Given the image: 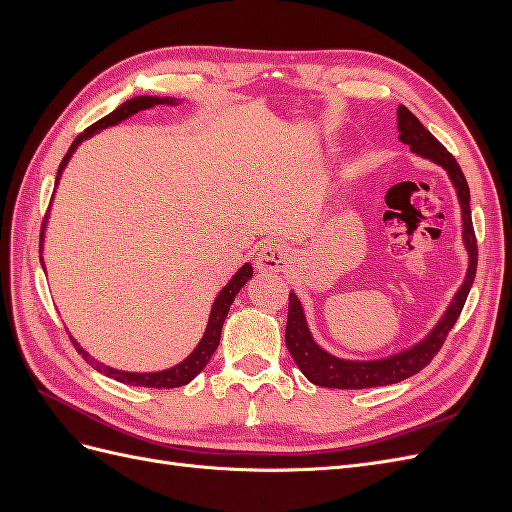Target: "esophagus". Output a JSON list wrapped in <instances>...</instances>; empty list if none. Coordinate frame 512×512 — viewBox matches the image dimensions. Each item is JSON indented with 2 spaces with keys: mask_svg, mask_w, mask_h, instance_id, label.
I'll return each instance as SVG.
<instances>
[{
  "mask_svg": "<svg viewBox=\"0 0 512 512\" xmlns=\"http://www.w3.org/2000/svg\"><path fill=\"white\" fill-rule=\"evenodd\" d=\"M290 262V252L288 247L277 241V239H269L260 245V250L256 254V265L260 271H282Z\"/></svg>",
  "mask_w": 512,
  "mask_h": 512,
  "instance_id": "obj_1",
  "label": "esophagus"
}]
</instances>
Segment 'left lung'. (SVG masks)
I'll return each instance as SVG.
<instances>
[{
    "label": "left lung",
    "instance_id": "1",
    "mask_svg": "<svg viewBox=\"0 0 512 512\" xmlns=\"http://www.w3.org/2000/svg\"><path fill=\"white\" fill-rule=\"evenodd\" d=\"M399 141L410 145V149L418 156H423L431 162H436L448 170V175L453 179V185L457 188V196L463 211V241L470 252V267L466 282L455 294L451 307L446 309L444 318L438 322V327L433 329L421 344H416L410 350L399 352L389 359L380 361H342L335 359L329 352L316 346L312 339V333L307 329V322L303 316V309L299 299L290 292L288 297V322H286V346L292 354L294 363L307 376L309 382L318 386H327V389H369V386H384L406 380L414 374H418L423 367L431 363L446 342L448 331L455 327V322L461 314L463 305H466L468 292L472 288L474 275H476V262H478V245L472 226V209H470V188L468 181L463 177V170L453 158L451 151L433 136L421 121H418L408 108L401 104L399 111Z\"/></svg>",
    "mask_w": 512,
    "mask_h": 512
}]
</instances>
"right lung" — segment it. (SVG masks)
<instances>
[{
  "label": "right lung",
  "mask_w": 512,
  "mask_h": 512,
  "mask_svg": "<svg viewBox=\"0 0 512 512\" xmlns=\"http://www.w3.org/2000/svg\"><path fill=\"white\" fill-rule=\"evenodd\" d=\"M156 104H175V102L170 100V98L136 96V98H132L128 102H123L121 106H117L111 115L102 117L100 121L94 123V126H89L85 132H81L79 136L74 138V143L70 145L64 160H61V164H59L57 181H59L61 170H64V166L68 164L74 149L81 145V141H85V138H89L91 134L106 128V126H115V123H119L121 119H128L130 115H136L138 111H143V108H151V106H156ZM42 230H44V224H42ZM40 250H42V235H40ZM250 277H252V265H243L235 275H232V280L224 286V290L218 294V299H215V303H213L207 331H205L203 339H200V344L196 346V350L183 363L170 367V369H164V371H156V374H130V371H119V369H113V367H106V365L98 363L96 359H91V356L83 348H79V344H76L72 337L70 339H72L74 348L85 356V361L94 369L102 371V374L108 376V378H115V380H119L123 384H132V386H149V389H175V386H183V384H188L192 378H196L200 371L205 369V365L209 363L213 352L218 350L220 335H222V324H224V320L228 316V309H230L232 301H235L237 292L243 288V284L247 280H250Z\"/></svg>",
  "instance_id": "obj_1"
}]
</instances>
